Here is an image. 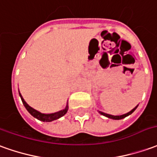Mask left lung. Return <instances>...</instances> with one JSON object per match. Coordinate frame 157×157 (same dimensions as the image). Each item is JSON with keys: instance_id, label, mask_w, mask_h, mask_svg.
<instances>
[{"instance_id": "8db88e82", "label": "left lung", "mask_w": 157, "mask_h": 157, "mask_svg": "<svg viewBox=\"0 0 157 157\" xmlns=\"http://www.w3.org/2000/svg\"><path fill=\"white\" fill-rule=\"evenodd\" d=\"M138 106H136L133 109H132L130 112H128V113H125V114H122V115H112V114H109V113H103V112H101V111H99V113H101V115H103V116H106V117L110 118V119H113V120H121L123 118L126 117V116H128V115H130L131 113H132L135 111V109L138 108Z\"/></svg>"}]
</instances>
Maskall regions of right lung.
<instances>
[{
    "label": "right lung",
    "mask_w": 157,
    "mask_h": 157,
    "mask_svg": "<svg viewBox=\"0 0 157 157\" xmlns=\"http://www.w3.org/2000/svg\"><path fill=\"white\" fill-rule=\"evenodd\" d=\"M19 93V97L21 98V100H22V102L24 106L25 107V109H27V111L29 112V113H31V115L33 116V117L36 118L37 120H39L41 121H44V122H50L53 121H56L57 119H59V118L62 117L64 114L67 113L68 110V104L66 106V108H65L64 109L60 110L59 112H56V113H43L39 112V111H37V110L34 109L33 108H31V106H29L26 103V101L24 100V98L21 96V94L20 92Z\"/></svg>",
    "instance_id": "obj_1"
}]
</instances>
